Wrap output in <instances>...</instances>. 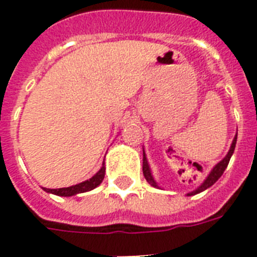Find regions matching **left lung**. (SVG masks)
<instances>
[{"label": "left lung", "instance_id": "left-lung-1", "mask_svg": "<svg viewBox=\"0 0 257 257\" xmlns=\"http://www.w3.org/2000/svg\"><path fill=\"white\" fill-rule=\"evenodd\" d=\"M236 140H237V135H236L235 139H233V141H232V145H231V148H229V152L227 153V156L224 157L223 160L220 161L219 164L215 165V168L212 169L211 173L208 175L207 179L204 180V183L201 184V185H200V187L197 188L196 191L189 192V193H188V196H193V195H196V193H200V192L205 191L207 188L212 187V185H213V184H215L216 181L220 179V177H221V175L224 173L225 168L228 167V163H229V160H231V156L233 155V151H235V147H236ZM143 173H144L145 179H147V181H148L151 185H153V187H157L156 181H155L152 173H151V168H149L148 160H147V157H145V153H144V157H143Z\"/></svg>", "mask_w": 257, "mask_h": 257}]
</instances>
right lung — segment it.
I'll use <instances>...</instances> for the list:
<instances>
[{
    "label": "right lung",
    "instance_id": "obj_1",
    "mask_svg": "<svg viewBox=\"0 0 257 257\" xmlns=\"http://www.w3.org/2000/svg\"><path fill=\"white\" fill-rule=\"evenodd\" d=\"M105 176V164H102L101 169L97 172L96 175L90 177L86 181H82L80 184H76V185H72V187L68 188H58V189H48V188H44V191L49 192V193H53V195L57 196H64V197H68V196H74L77 193H84V192L92 191L96 187H98L102 180H104Z\"/></svg>",
    "mask_w": 257,
    "mask_h": 257
}]
</instances>
